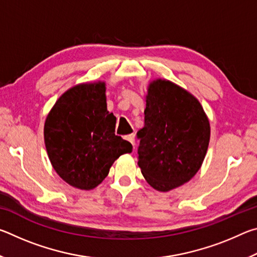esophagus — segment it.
<instances>
[{"mask_svg": "<svg viewBox=\"0 0 257 257\" xmlns=\"http://www.w3.org/2000/svg\"><path fill=\"white\" fill-rule=\"evenodd\" d=\"M124 139L125 141H128L129 143H132V145L135 146V135L134 134H130V135H127V136H124Z\"/></svg>", "mask_w": 257, "mask_h": 257, "instance_id": "obj_1", "label": "esophagus"}]
</instances>
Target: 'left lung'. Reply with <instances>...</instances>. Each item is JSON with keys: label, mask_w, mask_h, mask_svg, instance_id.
Returning a JSON list of instances; mask_svg holds the SVG:
<instances>
[{"label": "left lung", "mask_w": 257, "mask_h": 257, "mask_svg": "<svg viewBox=\"0 0 257 257\" xmlns=\"http://www.w3.org/2000/svg\"><path fill=\"white\" fill-rule=\"evenodd\" d=\"M144 127L137 132L138 165L146 181L169 191L199 170L210 142V122L193 95L168 80L152 82Z\"/></svg>", "instance_id": "obj_1"}]
</instances>
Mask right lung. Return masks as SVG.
<instances>
[{
  "label": "right lung",
  "mask_w": 257,
  "mask_h": 257,
  "mask_svg": "<svg viewBox=\"0 0 257 257\" xmlns=\"http://www.w3.org/2000/svg\"><path fill=\"white\" fill-rule=\"evenodd\" d=\"M115 116L106 108L105 84H81L61 96L47 115L44 139L54 170L69 185L89 190L105 179L129 142L116 136Z\"/></svg>",
  "instance_id": "1"
}]
</instances>
